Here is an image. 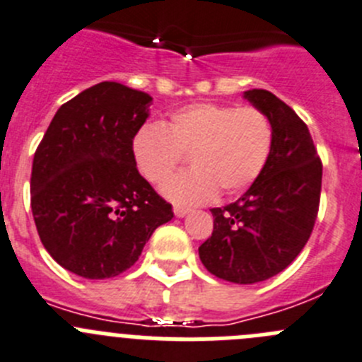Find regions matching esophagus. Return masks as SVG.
I'll use <instances>...</instances> for the list:
<instances>
[{"instance_id":"esophagus-1","label":"esophagus","mask_w":362,"mask_h":362,"mask_svg":"<svg viewBox=\"0 0 362 362\" xmlns=\"http://www.w3.org/2000/svg\"><path fill=\"white\" fill-rule=\"evenodd\" d=\"M173 212H175V216H177V218H184L185 214H189V209L182 207V205H175Z\"/></svg>"}]
</instances>
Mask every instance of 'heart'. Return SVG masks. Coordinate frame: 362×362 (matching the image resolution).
<instances>
[{
  "instance_id": "b5f03b06",
  "label": "heart",
  "mask_w": 362,
  "mask_h": 362,
  "mask_svg": "<svg viewBox=\"0 0 362 362\" xmlns=\"http://www.w3.org/2000/svg\"><path fill=\"white\" fill-rule=\"evenodd\" d=\"M273 148V127L257 107L191 103L164 124L146 123L132 139V157L146 180L158 184L184 153L193 168L164 182L177 204H205L221 191L238 194L257 180Z\"/></svg>"
}]
</instances>
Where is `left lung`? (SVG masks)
I'll return each mask as SVG.
<instances>
[{
    "instance_id": "left-lung-1",
    "label": "left lung",
    "mask_w": 362,
    "mask_h": 362,
    "mask_svg": "<svg viewBox=\"0 0 362 362\" xmlns=\"http://www.w3.org/2000/svg\"><path fill=\"white\" fill-rule=\"evenodd\" d=\"M245 98L272 121V153L238 202L211 209L214 230L198 252L218 279L257 284L288 268L309 241L323 165L309 128L289 105L264 89L246 90Z\"/></svg>"
}]
</instances>
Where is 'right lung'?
<instances>
[{
	"label": "right lung",
	"instance_id": "right-lung-1",
	"mask_svg": "<svg viewBox=\"0 0 362 362\" xmlns=\"http://www.w3.org/2000/svg\"><path fill=\"white\" fill-rule=\"evenodd\" d=\"M151 96L117 82L82 90L57 110L33 155L30 192L44 248L83 279H110L137 262L171 204L141 177L132 139Z\"/></svg>",
	"mask_w": 362,
	"mask_h": 362
}]
</instances>
